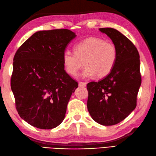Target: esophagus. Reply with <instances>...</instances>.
Listing matches in <instances>:
<instances>
[{"label":"esophagus","instance_id":"obj_1","mask_svg":"<svg viewBox=\"0 0 156 156\" xmlns=\"http://www.w3.org/2000/svg\"><path fill=\"white\" fill-rule=\"evenodd\" d=\"M79 87H85L86 83L85 82H79Z\"/></svg>","mask_w":156,"mask_h":156}]
</instances>
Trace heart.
<instances>
[{
  "label": "heart",
  "instance_id": "obj_1",
  "mask_svg": "<svg viewBox=\"0 0 156 156\" xmlns=\"http://www.w3.org/2000/svg\"><path fill=\"white\" fill-rule=\"evenodd\" d=\"M117 59V49L114 44L100 38L88 37L75 44L74 52L66 50L63 64L66 73L71 76H77L85 64L84 77L95 75L96 78L102 79L112 72Z\"/></svg>",
  "mask_w": 156,
  "mask_h": 156
}]
</instances>
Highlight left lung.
Instances as JSON below:
<instances>
[{"instance_id":"8db88e82","label":"left lung","mask_w":156,"mask_h":156,"mask_svg":"<svg viewBox=\"0 0 156 156\" xmlns=\"http://www.w3.org/2000/svg\"><path fill=\"white\" fill-rule=\"evenodd\" d=\"M99 30L115 45L117 59L107 77L87 84V108L93 120L110 126L124 120L136 106L142 82L140 56L134 44L117 29L106 27Z\"/></svg>"}]
</instances>
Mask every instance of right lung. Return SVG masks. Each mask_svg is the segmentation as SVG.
Segmentation results:
<instances>
[{"label": "right lung", "mask_w": 156, "mask_h": 156, "mask_svg": "<svg viewBox=\"0 0 156 156\" xmlns=\"http://www.w3.org/2000/svg\"><path fill=\"white\" fill-rule=\"evenodd\" d=\"M66 29L34 33L17 50L10 85L18 114L41 129L64 121L67 106L78 83L66 73L63 55L75 38Z\"/></svg>", "instance_id": "add662e5"}]
</instances>
